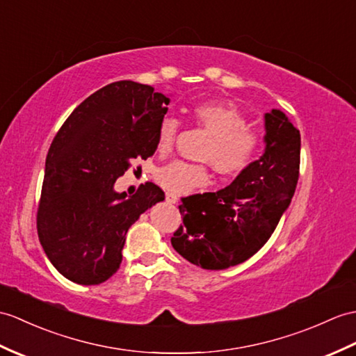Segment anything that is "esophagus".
<instances>
[{
  "instance_id": "esophagus-1",
  "label": "esophagus",
  "mask_w": 356,
  "mask_h": 356,
  "mask_svg": "<svg viewBox=\"0 0 356 356\" xmlns=\"http://www.w3.org/2000/svg\"><path fill=\"white\" fill-rule=\"evenodd\" d=\"M165 200H167V203H170V204H175V203H177L179 197L175 193H165Z\"/></svg>"
}]
</instances>
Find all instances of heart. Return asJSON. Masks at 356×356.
Instances as JSON below:
<instances>
[{
  "label": "heart",
  "mask_w": 356,
  "mask_h": 356,
  "mask_svg": "<svg viewBox=\"0 0 356 356\" xmlns=\"http://www.w3.org/2000/svg\"><path fill=\"white\" fill-rule=\"evenodd\" d=\"M189 117L211 138L202 152V159L211 162L222 176H235L245 171L259 153L261 136L249 129L244 115L227 103H197L189 111ZM179 131L175 118H163L158 127L156 148L161 154H168ZM208 167L203 163L175 161L156 172V180L172 193H189L209 181Z\"/></svg>",
  "instance_id": "1"
}]
</instances>
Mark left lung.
I'll use <instances>...</instances> for the list:
<instances>
[{
  "label": "left lung",
  "instance_id": "left-lung-1",
  "mask_svg": "<svg viewBox=\"0 0 356 356\" xmlns=\"http://www.w3.org/2000/svg\"><path fill=\"white\" fill-rule=\"evenodd\" d=\"M266 150L227 188L186 197L175 250L194 266L225 270L258 252L275 232L299 180L300 131L279 109L266 113Z\"/></svg>",
  "mask_w": 356,
  "mask_h": 356
}]
</instances>
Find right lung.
I'll return each mask as SVG.
<instances>
[{
	"label": "right lung",
	"mask_w": 356,
	"mask_h": 356,
	"mask_svg": "<svg viewBox=\"0 0 356 356\" xmlns=\"http://www.w3.org/2000/svg\"><path fill=\"white\" fill-rule=\"evenodd\" d=\"M170 98L131 80L107 85L80 103L54 136L45 161L38 235L66 279L98 285L117 273L129 227L162 189L147 181L135 195L113 189L135 159L156 152Z\"/></svg>",
	"instance_id": "obj_1"
}]
</instances>
